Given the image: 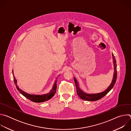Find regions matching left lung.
Returning <instances> with one entry per match:
<instances>
[{
    "label": "left lung",
    "mask_w": 131,
    "mask_h": 131,
    "mask_svg": "<svg viewBox=\"0 0 131 131\" xmlns=\"http://www.w3.org/2000/svg\"><path fill=\"white\" fill-rule=\"evenodd\" d=\"M113 55V58L114 60V77L113 81H112L110 85L109 86V87L104 92L100 93H97V94H86L85 93H84L82 91H81L79 86L78 82L77 81V80L74 78V82H75L76 86V90H77V93L79 97L81 99L83 100L84 101H96L97 100H99L100 99H102L103 97L104 96H105L107 93L112 89L116 82L117 80V64H116V60L115 59V56L114 54H112Z\"/></svg>",
    "instance_id": "obj_1"
}]
</instances>
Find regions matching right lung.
I'll list each match as a JSON object with an SVG mask.
<instances>
[{
	"label": "right lung",
	"instance_id": "obj_1",
	"mask_svg": "<svg viewBox=\"0 0 131 131\" xmlns=\"http://www.w3.org/2000/svg\"><path fill=\"white\" fill-rule=\"evenodd\" d=\"M13 79H14V83L16 85V88L17 89V90L20 92V93L24 96L26 98H27V99H28L29 100L35 102V103H42V102H44L46 101H47L49 100H50L56 93V92H57V79L58 78H57V79L55 80V82L54 84V85L53 86V88L52 89V90L50 92V93H48V94H43V95H31L29 94H28V93L23 91L22 90H21V89H19L17 85V83H16V80L15 79L14 74H13Z\"/></svg>",
	"mask_w": 131,
	"mask_h": 131
}]
</instances>
